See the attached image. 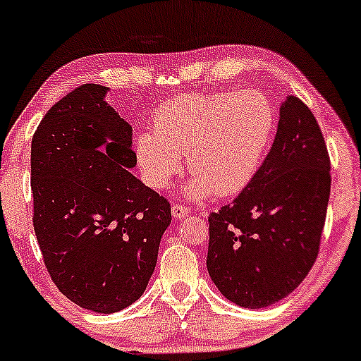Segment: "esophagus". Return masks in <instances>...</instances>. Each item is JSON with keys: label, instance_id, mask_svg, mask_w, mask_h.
I'll return each instance as SVG.
<instances>
[{"label": "esophagus", "instance_id": "1", "mask_svg": "<svg viewBox=\"0 0 361 361\" xmlns=\"http://www.w3.org/2000/svg\"><path fill=\"white\" fill-rule=\"evenodd\" d=\"M171 214H173V217L176 219V221H181V219H185L186 215L190 214V209H188V207H185L183 204H175V205H173V209H171Z\"/></svg>", "mask_w": 361, "mask_h": 361}]
</instances>
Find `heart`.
<instances>
[{"label": "heart", "mask_w": 361, "mask_h": 361, "mask_svg": "<svg viewBox=\"0 0 361 361\" xmlns=\"http://www.w3.org/2000/svg\"><path fill=\"white\" fill-rule=\"evenodd\" d=\"M154 130L135 139V161L147 186L163 190L185 164L193 200L234 197L247 188L271 146L276 115L256 91L190 93L163 103Z\"/></svg>", "instance_id": "b5f03b06"}]
</instances>
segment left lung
Returning <instances> with one entry per match:
<instances>
[{
	"mask_svg": "<svg viewBox=\"0 0 361 361\" xmlns=\"http://www.w3.org/2000/svg\"><path fill=\"white\" fill-rule=\"evenodd\" d=\"M329 171L316 117L299 98L287 97L255 180L233 204L209 215L207 270L226 299L263 309L304 281L326 222Z\"/></svg>",
	"mask_w": 361,
	"mask_h": 361,
	"instance_id": "left-lung-1",
	"label": "left lung"
}]
</instances>
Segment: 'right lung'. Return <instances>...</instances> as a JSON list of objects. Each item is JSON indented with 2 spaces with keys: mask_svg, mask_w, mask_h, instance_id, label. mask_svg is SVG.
<instances>
[{
  "mask_svg": "<svg viewBox=\"0 0 361 361\" xmlns=\"http://www.w3.org/2000/svg\"><path fill=\"white\" fill-rule=\"evenodd\" d=\"M82 85L32 137L34 229L45 268L69 300L98 314L134 304L156 268L171 205L130 173L132 127Z\"/></svg>",
  "mask_w": 361,
  "mask_h": 361,
  "instance_id": "obj_1",
  "label": "right lung"
}]
</instances>
